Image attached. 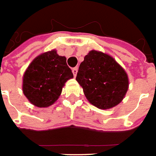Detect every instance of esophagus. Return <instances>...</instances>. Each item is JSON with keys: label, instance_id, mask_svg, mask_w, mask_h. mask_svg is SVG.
I'll use <instances>...</instances> for the list:
<instances>
[{"label": "esophagus", "instance_id": "34e87169", "mask_svg": "<svg viewBox=\"0 0 156 156\" xmlns=\"http://www.w3.org/2000/svg\"><path fill=\"white\" fill-rule=\"evenodd\" d=\"M72 72L74 74V76H76L77 75V72H78V67H75L72 69Z\"/></svg>", "mask_w": 156, "mask_h": 156}]
</instances>
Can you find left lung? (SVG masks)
Wrapping results in <instances>:
<instances>
[{
	"instance_id": "left-lung-1",
	"label": "left lung",
	"mask_w": 156,
	"mask_h": 156,
	"mask_svg": "<svg viewBox=\"0 0 156 156\" xmlns=\"http://www.w3.org/2000/svg\"><path fill=\"white\" fill-rule=\"evenodd\" d=\"M76 80L90 103L109 109L119 104L129 88L125 70L110 55L91 50L80 63Z\"/></svg>"
}]
</instances>
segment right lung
<instances>
[{
    "label": "right lung",
    "instance_id": "add662e5",
    "mask_svg": "<svg viewBox=\"0 0 156 156\" xmlns=\"http://www.w3.org/2000/svg\"><path fill=\"white\" fill-rule=\"evenodd\" d=\"M73 78L66 58L56 50L38 55L24 73L23 91L32 104L47 108L57 101L65 83Z\"/></svg>",
    "mask_w": 156,
    "mask_h": 156
}]
</instances>
